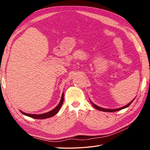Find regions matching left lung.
<instances>
[{"instance_id": "8db88e82", "label": "left lung", "mask_w": 150, "mask_h": 150, "mask_svg": "<svg viewBox=\"0 0 150 150\" xmlns=\"http://www.w3.org/2000/svg\"><path fill=\"white\" fill-rule=\"evenodd\" d=\"M134 100V99H133ZM133 100L131 101V102H130L129 104H127V105H126V106H123V107H121V108H117V109H115V110H109V109H104V108H101V107H99V106H96V105H95L94 104H93V103H92V104H93V106L96 109V110H99V111H104V112H115V111H120V110H122V109H124V108H127V107H128L130 104L132 103V102L133 101Z\"/></svg>"}]
</instances>
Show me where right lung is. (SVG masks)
<instances>
[{
  "label": "right lung",
  "instance_id": "obj_1",
  "mask_svg": "<svg viewBox=\"0 0 150 150\" xmlns=\"http://www.w3.org/2000/svg\"><path fill=\"white\" fill-rule=\"evenodd\" d=\"M63 101H64V93H62V98H61L60 103H59L58 105L55 108L53 109V110H51V111H49L47 112L44 113V114H41V115L28 114V113H25V112H24L21 111V112L23 115H24L25 116H28L30 117H33V118H34V119H39V120L40 119H46V118H48V117L54 116L59 111L60 108H61V106L63 103Z\"/></svg>",
  "mask_w": 150,
  "mask_h": 150
}]
</instances>
